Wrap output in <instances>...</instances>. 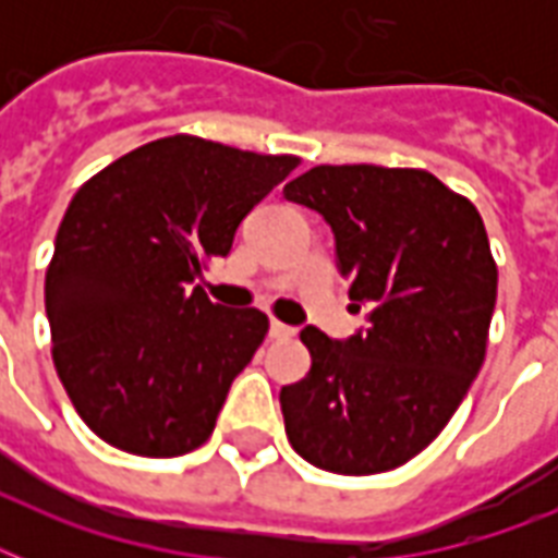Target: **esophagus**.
I'll return each mask as SVG.
<instances>
[{"instance_id": "esophagus-1", "label": "esophagus", "mask_w": 558, "mask_h": 558, "mask_svg": "<svg viewBox=\"0 0 558 558\" xmlns=\"http://www.w3.org/2000/svg\"><path fill=\"white\" fill-rule=\"evenodd\" d=\"M269 336H271V339H292V336H295V327H289V324H280V322H275V318H271Z\"/></svg>"}]
</instances>
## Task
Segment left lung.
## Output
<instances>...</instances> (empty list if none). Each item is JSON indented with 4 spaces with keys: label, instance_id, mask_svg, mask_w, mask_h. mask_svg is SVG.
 Returning <instances> with one entry per match:
<instances>
[{
    "label": "left lung",
    "instance_id": "8db88e82",
    "mask_svg": "<svg viewBox=\"0 0 558 558\" xmlns=\"http://www.w3.org/2000/svg\"><path fill=\"white\" fill-rule=\"evenodd\" d=\"M336 236V266L367 327L301 332L313 367L280 388L292 449L336 475L416 458L484 365L498 295L484 219L425 170L322 165L283 187Z\"/></svg>",
    "mask_w": 558,
    "mask_h": 558
}]
</instances>
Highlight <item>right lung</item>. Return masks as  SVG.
Wrapping results in <instances>:
<instances>
[{
    "label": "right lung",
    "instance_id": "obj_1",
    "mask_svg": "<svg viewBox=\"0 0 558 558\" xmlns=\"http://www.w3.org/2000/svg\"><path fill=\"white\" fill-rule=\"evenodd\" d=\"M295 168V156L170 135L74 193L46 271V315L57 376L100 440L142 458L208 440L269 318L210 304L202 263L231 252L245 214Z\"/></svg>",
    "mask_w": 558,
    "mask_h": 558
}]
</instances>
